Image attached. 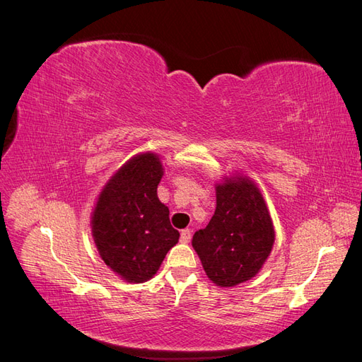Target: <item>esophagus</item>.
Returning <instances> with one entry per match:
<instances>
[{
    "label": "esophagus",
    "mask_w": 362,
    "mask_h": 362,
    "mask_svg": "<svg viewBox=\"0 0 362 362\" xmlns=\"http://www.w3.org/2000/svg\"><path fill=\"white\" fill-rule=\"evenodd\" d=\"M190 238H192V229H189V228L182 229V231H181V242L182 243H189Z\"/></svg>",
    "instance_id": "esophagus-1"
}]
</instances>
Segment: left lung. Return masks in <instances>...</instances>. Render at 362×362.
I'll return each instance as SVG.
<instances>
[{"mask_svg": "<svg viewBox=\"0 0 362 362\" xmlns=\"http://www.w3.org/2000/svg\"><path fill=\"white\" fill-rule=\"evenodd\" d=\"M273 243L275 228L257 184L245 175L216 184V211L192 240L210 281L217 287H234L252 279Z\"/></svg>", "mask_w": 362, "mask_h": 362, "instance_id": "left-lung-1", "label": "left lung"}]
</instances>
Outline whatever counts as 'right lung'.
Listing matches in <instances>:
<instances>
[{
    "mask_svg": "<svg viewBox=\"0 0 362 362\" xmlns=\"http://www.w3.org/2000/svg\"><path fill=\"white\" fill-rule=\"evenodd\" d=\"M163 164L154 152L129 158L107 181L92 213V235L105 264L127 282L156 275L180 233L170 225L169 208L157 187Z\"/></svg>",
    "mask_w": 362,
    "mask_h": 362,
    "instance_id": "add662e5",
    "label": "right lung"
}]
</instances>
